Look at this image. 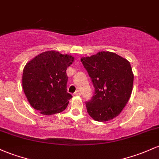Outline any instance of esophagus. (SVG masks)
Wrapping results in <instances>:
<instances>
[{
    "label": "esophagus",
    "mask_w": 159,
    "mask_h": 159,
    "mask_svg": "<svg viewBox=\"0 0 159 159\" xmlns=\"http://www.w3.org/2000/svg\"><path fill=\"white\" fill-rule=\"evenodd\" d=\"M74 95L75 96H80L81 95V92H80L78 90H76V91L74 93Z\"/></svg>",
    "instance_id": "34e87169"
}]
</instances>
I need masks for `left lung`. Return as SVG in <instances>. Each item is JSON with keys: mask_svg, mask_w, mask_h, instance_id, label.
<instances>
[{"mask_svg": "<svg viewBox=\"0 0 159 159\" xmlns=\"http://www.w3.org/2000/svg\"><path fill=\"white\" fill-rule=\"evenodd\" d=\"M95 88L86 102L89 116L97 121H108L121 113L133 90L134 74L130 62L118 54L101 51L81 59Z\"/></svg>", "mask_w": 159, "mask_h": 159, "instance_id": "8db88e82", "label": "left lung"}]
</instances>
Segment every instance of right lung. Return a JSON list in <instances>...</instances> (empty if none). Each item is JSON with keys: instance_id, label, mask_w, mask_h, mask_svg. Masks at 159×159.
Wrapping results in <instances>:
<instances>
[{"instance_id": "right-lung-1", "label": "right lung", "mask_w": 159, "mask_h": 159, "mask_svg": "<svg viewBox=\"0 0 159 159\" xmlns=\"http://www.w3.org/2000/svg\"><path fill=\"white\" fill-rule=\"evenodd\" d=\"M74 57L50 50L41 53L26 64L22 88L34 109L45 116L65 110L72 96L67 92L66 69Z\"/></svg>"}]
</instances>
